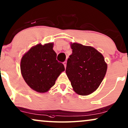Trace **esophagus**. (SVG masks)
Wrapping results in <instances>:
<instances>
[{
  "instance_id": "esophagus-1",
  "label": "esophagus",
  "mask_w": 128,
  "mask_h": 128,
  "mask_svg": "<svg viewBox=\"0 0 128 128\" xmlns=\"http://www.w3.org/2000/svg\"><path fill=\"white\" fill-rule=\"evenodd\" d=\"M63 64H64V67H65V68H66V66H67V62L66 61H64V62H63Z\"/></svg>"
}]
</instances>
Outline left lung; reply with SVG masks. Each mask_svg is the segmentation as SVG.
Segmentation results:
<instances>
[{"mask_svg": "<svg viewBox=\"0 0 128 128\" xmlns=\"http://www.w3.org/2000/svg\"><path fill=\"white\" fill-rule=\"evenodd\" d=\"M72 52L67 60L66 72L73 90L82 96L96 91L108 68L104 56L90 46L71 43Z\"/></svg>", "mask_w": 128, "mask_h": 128, "instance_id": "1", "label": "left lung"}]
</instances>
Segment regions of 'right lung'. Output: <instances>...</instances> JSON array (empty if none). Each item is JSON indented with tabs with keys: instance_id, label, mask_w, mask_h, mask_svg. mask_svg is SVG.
Here are the masks:
<instances>
[{
	"instance_id": "1",
	"label": "right lung",
	"mask_w": 128,
	"mask_h": 128,
	"mask_svg": "<svg viewBox=\"0 0 128 128\" xmlns=\"http://www.w3.org/2000/svg\"><path fill=\"white\" fill-rule=\"evenodd\" d=\"M54 43L33 46L24 54L20 61L22 77L32 90L44 93L50 90L65 68L56 60Z\"/></svg>"
}]
</instances>
